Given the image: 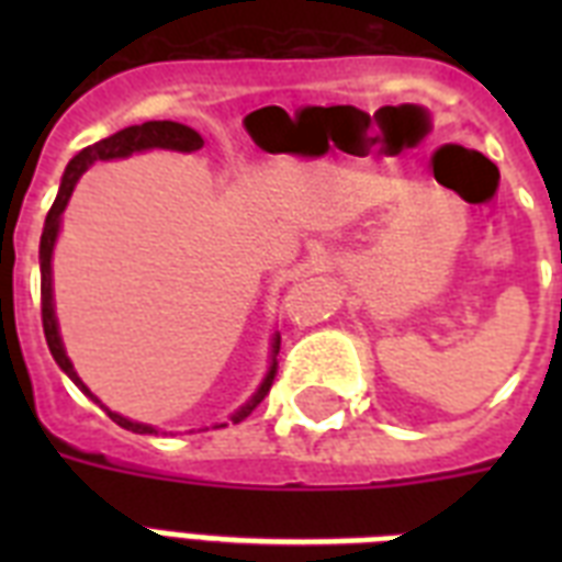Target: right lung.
Wrapping results in <instances>:
<instances>
[{
	"instance_id": "right-lung-1",
	"label": "right lung",
	"mask_w": 562,
	"mask_h": 562,
	"mask_svg": "<svg viewBox=\"0 0 562 562\" xmlns=\"http://www.w3.org/2000/svg\"><path fill=\"white\" fill-rule=\"evenodd\" d=\"M148 148H169V151L189 154L203 148V139L198 131H192L189 125H180V122H145V125L125 127V131H119V134L108 136V139H101V143L95 145H87V148L75 154L72 160H69V166H66L60 189H57V198L46 215V227H43V236H40V308H43V333H46V344H48V350H52V359L57 361V368L64 370V373L69 375V379H72V382L78 384V387H81L92 402H99V400H95L90 387L78 379L72 361H69V356H66L64 350L60 333H57L55 303H52V250H55L57 233H60V215H64L66 203H69V194H72L75 183H78V178H81L83 171L90 169L92 162L119 160V157H131V154L136 151H148ZM271 347H273L271 370H268V375H265L262 384H259V391H256L254 396H250V400H247L245 405L229 417L233 423H241V419H245L247 414H250V411H254L265 396H268V391H271L273 373H277V352H280V335L273 338ZM101 408H104V405H101ZM104 411H108V417L113 419V423H119V426L127 428V431H136V435H157V428L154 426L134 423V419L122 417V414H116V411H110V408Z\"/></svg>"
}]
</instances>
